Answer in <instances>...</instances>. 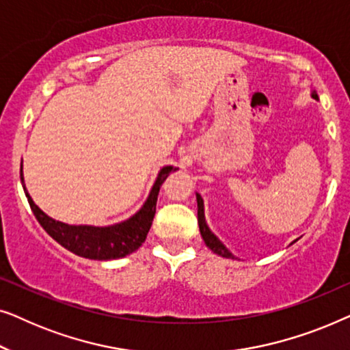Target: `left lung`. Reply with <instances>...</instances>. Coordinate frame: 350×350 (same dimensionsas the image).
Returning <instances> with one entry per match:
<instances>
[{
    "mask_svg": "<svg viewBox=\"0 0 350 350\" xmlns=\"http://www.w3.org/2000/svg\"><path fill=\"white\" fill-rule=\"evenodd\" d=\"M310 97L319 100V95L315 90H310ZM196 200H198V223H199V231L200 236H202L205 245H207L213 253H217L218 256L223 258H231V260H236V256L232 255L231 252L228 250L226 245L219 241V239L212 232V229L208 228L207 221H205V210H204V199L200 198L199 193H196Z\"/></svg>",
    "mask_w": 350,
    "mask_h": 350,
    "instance_id": "left-lung-1",
    "label": "left lung"
}]
</instances>
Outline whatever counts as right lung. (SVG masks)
I'll list each match as a JSON object with an SVG mask.
<instances>
[{
    "label": "right lung",
    "mask_w": 350,
    "mask_h": 350,
    "mask_svg": "<svg viewBox=\"0 0 350 350\" xmlns=\"http://www.w3.org/2000/svg\"><path fill=\"white\" fill-rule=\"evenodd\" d=\"M22 167L23 165L21 164V181L38 223L66 250L73 252L78 256L98 261L119 260V258L131 255V253L140 248L148 236V231H150L152 218H154L157 194H159L161 185L164 183L170 172L178 170V167L174 165L162 167L151 186L146 200L143 202L140 210H137L132 217L124 219V221L108 224V226H92V224H68L57 221V219L51 218L49 215L42 212L35 204V200L31 199V196L28 194Z\"/></svg>",
    "instance_id": "1"
}]
</instances>
